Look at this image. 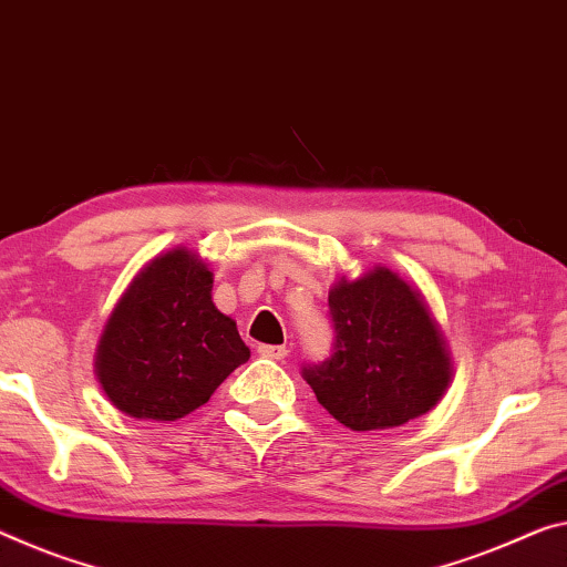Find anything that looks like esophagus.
<instances>
[{"mask_svg": "<svg viewBox=\"0 0 567 567\" xmlns=\"http://www.w3.org/2000/svg\"><path fill=\"white\" fill-rule=\"evenodd\" d=\"M258 354L268 357V360H286V357H289V350H286L284 344H260Z\"/></svg>", "mask_w": 567, "mask_h": 567, "instance_id": "34e87169", "label": "esophagus"}]
</instances>
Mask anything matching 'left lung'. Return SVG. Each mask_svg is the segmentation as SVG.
<instances>
[{
	"label": "left lung",
	"mask_w": 567,
	"mask_h": 567,
	"mask_svg": "<svg viewBox=\"0 0 567 567\" xmlns=\"http://www.w3.org/2000/svg\"><path fill=\"white\" fill-rule=\"evenodd\" d=\"M332 354L301 368L313 395L352 431L395 429L439 403L449 385L446 344L429 307L390 268L329 291Z\"/></svg>",
	"instance_id": "obj_1"
}]
</instances>
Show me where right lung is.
Returning <instances> with one entry per match:
<instances>
[{
	"instance_id": "right-lung-1",
	"label": "right lung",
	"mask_w": 567,
	"mask_h": 567,
	"mask_svg": "<svg viewBox=\"0 0 567 567\" xmlns=\"http://www.w3.org/2000/svg\"><path fill=\"white\" fill-rule=\"evenodd\" d=\"M213 274L179 248L128 286L99 344V380L121 413L177 421L205 405L250 350L213 303Z\"/></svg>"
}]
</instances>
